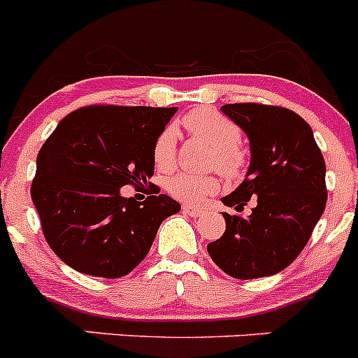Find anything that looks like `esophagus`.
I'll return each instance as SVG.
<instances>
[{"label": "esophagus", "mask_w": 358, "mask_h": 358, "mask_svg": "<svg viewBox=\"0 0 358 358\" xmlns=\"http://www.w3.org/2000/svg\"><path fill=\"white\" fill-rule=\"evenodd\" d=\"M182 211H185L186 215H189V217H201V215L204 213L202 208L192 206V204H182Z\"/></svg>", "instance_id": "1"}]
</instances>
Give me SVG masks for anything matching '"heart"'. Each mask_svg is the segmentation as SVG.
<instances>
[{
	"label": "heart",
	"instance_id": "1",
	"mask_svg": "<svg viewBox=\"0 0 358 358\" xmlns=\"http://www.w3.org/2000/svg\"><path fill=\"white\" fill-rule=\"evenodd\" d=\"M182 127L189 134L213 147L211 163L220 172L227 176H235L242 166V131L233 120L224 116L215 109H194L182 118ZM152 161L156 169L169 170L176 161V132L166 127L157 134L156 141L152 145ZM166 189L179 201L197 204L206 197L213 195L218 189L217 177L197 176V173L179 172L172 176L166 182Z\"/></svg>",
	"mask_w": 358,
	"mask_h": 358
}]
</instances>
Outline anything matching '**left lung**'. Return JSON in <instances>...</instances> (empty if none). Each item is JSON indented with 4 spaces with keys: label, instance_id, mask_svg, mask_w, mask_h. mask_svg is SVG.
Here are the masks:
<instances>
[{
    "label": "left lung",
    "instance_id": "8db88e82",
    "mask_svg": "<svg viewBox=\"0 0 358 358\" xmlns=\"http://www.w3.org/2000/svg\"><path fill=\"white\" fill-rule=\"evenodd\" d=\"M251 143V166L242 185L222 199L249 217L222 213L226 231L208 243L211 260L236 280L273 276L296 260L327 206V164L308 123L280 106H222Z\"/></svg>",
    "mask_w": 358,
    "mask_h": 358
}]
</instances>
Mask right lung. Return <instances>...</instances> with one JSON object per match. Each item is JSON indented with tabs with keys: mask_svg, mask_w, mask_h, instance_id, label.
Listing matches in <instances>:
<instances>
[{
	"mask_svg": "<svg viewBox=\"0 0 358 358\" xmlns=\"http://www.w3.org/2000/svg\"><path fill=\"white\" fill-rule=\"evenodd\" d=\"M177 107L87 106L59 122L37 154L31 201L43 235L78 273L122 278L150 251L161 222L181 210L169 195H120L154 176L152 145ZM159 194V189H157Z\"/></svg>",
	"mask_w": 358,
	"mask_h": 358,
	"instance_id": "obj_1",
	"label": "right lung"
}]
</instances>
